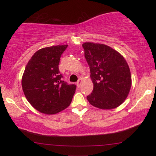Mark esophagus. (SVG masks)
Wrapping results in <instances>:
<instances>
[{
  "label": "esophagus",
  "instance_id": "obj_1",
  "mask_svg": "<svg viewBox=\"0 0 156 156\" xmlns=\"http://www.w3.org/2000/svg\"><path fill=\"white\" fill-rule=\"evenodd\" d=\"M82 80L80 78V80H79L77 81V82H76V86H77L78 88H80V87L81 84H82Z\"/></svg>",
  "mask_w": 156,
  "mask_h": 156
}]
</instances>
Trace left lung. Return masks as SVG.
I'll return each mask as SVG.
<instances>
[{"label": "left lung", "instance_id": "obj_1", "mask_svg": "<svg viewBox=\"0 0 156 156\" xmlns=\"http://www.w3.org/2000/svg\"><path fill=\"white\" fill-rule=\"evenodd\" d=\"M82 47L94 84L87 100L101 109L118 107L126 99L131 87V72L124 57L104 44L87 42Z\"/></svg>", "mask_w": 156, "mask_h": 156}]
</instances>
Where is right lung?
I'll return each mask as SVG.
<instances>
[{"label": "right lung", "mask_w": 156, "mask_h": 156, "mask_svg": "<svg viewBox=\"0 0 156 156\" xmlns=\"http://www.w3.org/2000/svg\"><path fill=\"white\" fill-rule=\"evenodd\" d=\"M67 44L37 50L25 67L22 77L23 92L30 104L38 112L55 114L71 104L76 85L62 80L59 70L61 55Z\"/></svg>", "instance_id": "1"}]
</instances>
